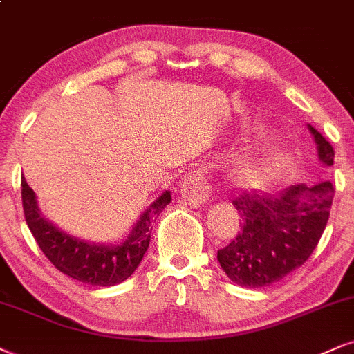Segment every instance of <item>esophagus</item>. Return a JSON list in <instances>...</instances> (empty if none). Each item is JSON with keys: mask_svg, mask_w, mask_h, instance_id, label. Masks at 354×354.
I'll use <instances>...</instances> for the list:
<instances>
[{"mask_svg": "<svg viewBox=\"0 0 354 354\" xmlns=\"http://www.w3.org/2000/svg\"><path fill=\"white\" fill-rule=\"evenodd\" d=\"M180 194L185 202L194 207H202L212 195L210 182L200 172H189L180 182Z\"/></svg>", "mask_w": 354, "mask_h": 354, "instance_id": "obj_1", "label": "esophagus"}]
</instances>
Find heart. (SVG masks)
<instances>
[{
  "label": "heart",
  "mask_w": 354,
  "mask_h": 354,
  "mask_svg": "<svg viewBox=\"0 0 354 354\" xmlns=\"http://www.w3.org/2000/svg\"><path fill=\"white\" fill-rule=\"evenodd\" d=\"M281 167V157L274 154L243 157L228 169L226 180L234 190L254 194L268 189L277 177Z\"/></svg>",
  "instance_id": "obj_1"
}]
</instances>
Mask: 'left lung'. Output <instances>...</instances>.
Segmentation results:
<instances>
[{
    "mask_svg": "<svg viewBox=\"0 0 354 354\" xmlns=\"http://www.w3.org/2000/svg\"><path fill=\"white\" fill-rule=\"evenodd\" d=\"M307 126L315 139L320 162L333 165L331 144L313 126ZM333 195L330 180L312 187L292 185L277 197L239 195L233 202L241 218L239 231L216 254L226 276L238 286L257 289L299 269L324 234Z\"/></svg>",
    "mask_w": 354,
    "mask_h": 354,
    "instance_id": "1",
    "label": "left lung"
}]
</instances>
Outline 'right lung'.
Wrapping results in <instances>:
<instances>
[{
    "label": "right lung",
    "mask_w": 354,
    "mask_h": 354,
    "mask_svg": "<svg viewBox=\"0 0 354 354\" xmlns=\"http://www.w3.org/2000/svg\"><path fill=\"white\" fill-rule=\"evenodd\" d=\"M26 223L47 259L65 276L90 286H116L133 276L151 241L152 223L170 203V192L160 194L139 216L124 241L116 244L90 243L65 233L42 215L37 197L26 178H21Z\"/></svg>",
    "instance_id": "add662e5"
}]
</instances>
